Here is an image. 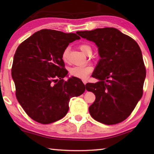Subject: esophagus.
<instances>
[{"label":"esophagus","mask_w":154,"mask_h":154,"mask_svg":"<svg viewBox=\"0 0 154 154\" xmlns=\"http://www.w3.org/2000/svg\"><path fill=\"white\" fill-rule=\"evenodd\" d=\"M83 83H84V84L85 85V84H86V83H87V80H83Z\"/></svg>","instance_id":"34e87169"}]
</instances>
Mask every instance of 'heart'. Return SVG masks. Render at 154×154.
<instances>
[{"mask_svg": "<svg viewBox=\"0 0 154 154\" xmlns=\"http://www.w3.org/2000/svg\"><path fill=\"white\" fill-rule=\"evenodd\" d=\"M79 49L83 53L86 55H90L92 54V49L90 46L86 44H82L79 45ZM69 49L66 48L64 49L62 54V59L64 62H67L69 60ZM93 71L92 66H76L71 67L69 69V74L72 77H75L79 79H86L88 75Z\"/></svg>", "mask_w": 154, "mask_h": 154, "instance_id": "1", "label": "heart"}]
</instances>
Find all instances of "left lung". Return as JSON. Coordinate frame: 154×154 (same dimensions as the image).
<instances>
[{
  "label": "left lung",
  "mask_w": 154,
  "mask_h": 154,
  "mask_svg": "<svg viewBox=\"0 0 154 154\" xmlns=\"http://www.w3.org/2000/svg\"><path fill=\"white\" fill-rule=\"evenodd\" d=\"M98 48L100 60L92 76L99 79L85 85L96 96L91 116L106 125L127 119L141 98L146 69L141 50L133 38L114 28L78 31Z\"/></svg>",
  "instance_id": "left-lung-1"
}]
</instances>
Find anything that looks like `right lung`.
<instances>
[{"mask_svg": "<svg viewBox=\"0 0 154 154\" xmlns=\"http://www.w3.org/2000/svg\"><path fill=\"white\" fill-rule=\"evenodd\" d=\"M79 38L75 33L43 29L17 48L11 68L15 96L33 120L42 124L59 120L69 111L70 99L84 92L79 79H63L68 71L62 54Z\"/></svg>", "mask_w": 154, "mask_h": 154, "instance_id": "right-lung-1", "label": "right lung"}]
</instances>
